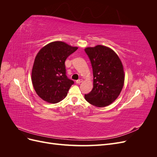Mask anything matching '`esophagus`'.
<instances>
[{"instance_id":"1","label":"esophagus","mask_w":157,"mask_h":157,"mask_svg":"<svg viewBox=\"0 0 157 157\" xmlns=\"http://www.w3.org/2000/svg\"><path fill=\"white\" fill-rule=\"evenodd\" d=\"M82 82V79H78L77 80H76V83H77V84H80V83H81Z\"/></svg>"}]
</instances>
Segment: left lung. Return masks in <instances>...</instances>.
Returning <instances> with one entry per match:
<instances>
[{"instance_id": "1", "label": "left lung", "mask_w": 157, "mask_h": 157, "mask_svg": "<svg viewBox=\"0 0 157 157\" xmlns=\"http://www.w3.org/2000/svg\"><path fill=\"white\" fill-rule=\"evenodd\" d=\"M93 69V89L84 95L92 105L103 107L110 105L119 96L124 86V73L118 55L109 47L97 45L84 49Z\"/></svg>"}]
</instances>
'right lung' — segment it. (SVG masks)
<instances>
[{"label": "right lung", "instance_id": "right-lung-1", "mask_svg": "<svg viewBox=\"0 0 157 157\" xmlns=\"http://www.w3.org/2000/svg\"><path fill=\"white\" fill-rule=\"evenodd\" d=\"M77 49L65 42L55 41L38 52L33 66L31 80L36 93L44 101L56 103L67 96L74 82L66 75L65 61Z\"/></svg>", "mask_w": 157, "mask_h": 157}]
</instances>
